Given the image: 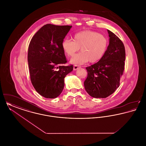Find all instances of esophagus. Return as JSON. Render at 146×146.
<instances>
[{
  "instance_id": "34e87169",
  "label": "esophagus",
  "mask_w": 146,
  "mask_h": 146,
  "mask_svg": "<svg viewBox=\"0 0 146 146\" xmlns=\"http://www.w3.org/2000/svg\"><path fill=\"white\" fill-rule=\"evenodd\" d=\"M79 68H80V66H78V65H74V67H73V70H76L78 69H79Z\"/></svg>"
}]
</instances>
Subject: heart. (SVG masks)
<instances>
[{
    "label": "heart",
    "instance_id": "obj_1",
    "mask_svg": "<svg viewBox=\"0 0 146 146\" xmlns=\"http://www.w3.org/2000/svg\"><path fill=\"white\" fill-rule=\"evenodd\" d=\"M108 45L107 36L89 30L78 32L73 35V40L64 39L61 44L64 52L69 57H73L80 48L82 52L70 61L76 64H83L89 61L98 62L104 56Z\"/></svg>",
    "mask_w": 146,
    "mask_h": 146
}]
</instances>
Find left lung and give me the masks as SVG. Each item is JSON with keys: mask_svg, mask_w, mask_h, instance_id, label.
<instances>
[{"mask_svg": "<svg viewBox=\"0 0 146 146\" xmlns=\"http://www.w3.org/2000/svg\"><path fill=\"white\" fill-rule=\"evenodd\" d=\"M110 44L103 58L98 62L86 67L88 76L84 84L91 97L106 98L119 86L125 66L124 44L118 36L107 30Z\"/></svg>", "mask_w": 146, "mask_h": 146, "instance_id": "obj_1", "label": "left lung"}]
</instances>
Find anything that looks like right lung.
I'll return each instance as SVG.
<instances>
[{
	"instance_id": "1",
	"label": "right lung",
	"mask_w": 146,
	"mask_h": 146,
	"mask_svg": "<svg viewBox=\"0 0 146 146\" xmlns=\"http://www.w3.org/2000/svg\"><path fill=\"white\" fill-rule=\"evenodd\" d=\"M71 28L72 26L46 24L30 42L28 62L31 80L43 97H58L63 89L65 76L73 70V65L63 66L67 59L61 46Z\"/></svg>"
}]
</instances>
